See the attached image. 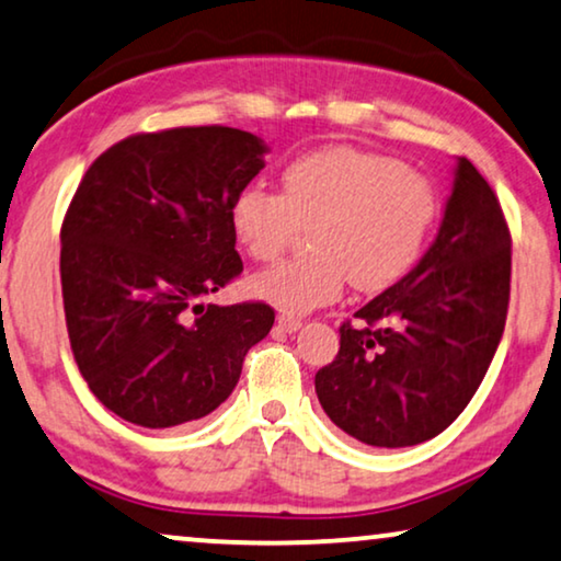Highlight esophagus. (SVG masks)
Wrapping results in <instances>:
<instances>
[{
  "label": "esophagus",
  "mask_w": 561,
  "mask_h": 561,
  "mask_svg": "<svg viewBox=\"0 0 561 561\" xmlns=\"http://www.w3.org/2000/svg\"><path fill=\"white\" fill-rule=\"evenodd\" d=\"M277 328L282 330V333H297V330L302 328V320L295 318V314L282 312L279 318H277Z\"/></svg>",
  "instance_id": "1"
}]
</instances>
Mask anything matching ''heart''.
Returning <instances> with one entry per match:
<instances>
[{
    "label": "heart",
    "mask_w": 561,
    "mask_h": 561,
    "mask_svg": "<svg viewBox=\"0 0 561 561\" xmlns=\"http://www.w3.org/2000/svg\"><path fill=\"white\" fill-rule=\"evenodd\" d=\"M435 216L422 172L348 145L299 154L282 170V193L251 183L228 210L236 243L256 262L277 259L310 226V254L249 279L251 295L287 314L330 305L345 279L358 291L391 287L420 259Z\"/></svg>",
    "instance_id": "obj_1"
}]
</instances>
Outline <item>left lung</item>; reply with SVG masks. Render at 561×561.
I'll return each mask as SVG.
<instances>
[{
	"instance_id": "left-lung-1",
	"label": "left lung",
	"mask_w": 561,
	"mask_h": 561,
	"mask_svg": "<svg viewBox=\"0 0 561 561\" xmlns=\"http://www.w3.org/2000/svg\"><path fill=\"white\" fill-rule=\"evenodd\" d=\"M511 295L501 203L457 157L437 239L420 264L343 322L341 351L314 374L325 414L370 447H412L453 424L499 351Z\"/></svg>"
}]
</instances>
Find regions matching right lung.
Segmentation results:
<instances>
[{
  "label": "right lung",
  "instance_id": "add662e5",
  "mask_svg": "<svg viewBox=\"0 0 561 561\" xmlns=\"http://www.w3.org/2000/svg\"><path fill=\"white\" fill-rule=\"evenodd\" d=\"M270 147L231 126L134 134L85 172L60 228L70 348L101 404L147 430L210 414L231 397L264 302L205 305L243 272L231 201Z\"/></svg>",
  "mask_w": 561,
  "mask_h": 561
}]
</instances>
